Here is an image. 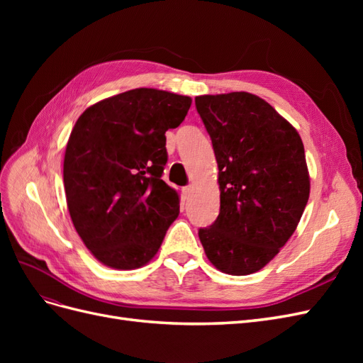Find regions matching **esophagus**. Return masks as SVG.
I'll return each mask as SVG.
<instances>
[{"mask_svg": "<svg viewBox=\"0 0 363 363\" xmlns=\"http://www.w3.org/2000/svg\"><path fill=\"white\" fill-rule=\"evenodd\" d=\"M192 191H194V186H192V184H189V186H184V188H183V195H184V199H189V195L192 194Z\"/></svg>", "mask_w": 363, "mask_h": 363, "instance_id": "obj_1", "label": "esophagus"}]
</instances>
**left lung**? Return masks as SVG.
I'll return each instance as SVG.
<instances>
[{"instance_id":"left-lung-1","label":"left lung","mask_w":363,"mask_h":363,"mask_svg":"<svg viewBox=\"0 0 363 363\" xmlns=\"http://www.w3.org/2000/svg\"><path fill=\"white\" fill-rule=\"evenodd\" d=\"M218 162L221 208L199 236L212 265L257 272L294 235L309 200L303 140L271 104L248 92L195 98Z\"/></svg>"}]
</instances>
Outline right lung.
<instances>
[{"label": "right lung", "instance_id": "right-lung-1", "mask_svg": "<svg viewBox=\"0 0 363 363\" xmlns=\"http://www.w3.org/2000/svg\"><path fill=\"white\" fill-rule=\"evenodd\" d=\"M191 104V96L139 87L77 119L65 151V194L77 233L103 265H147L179 216V192L162 180L164 133L183 123Z\"/></svg>", "mask_w": 363, "mask_h": 363}]
</instances>
